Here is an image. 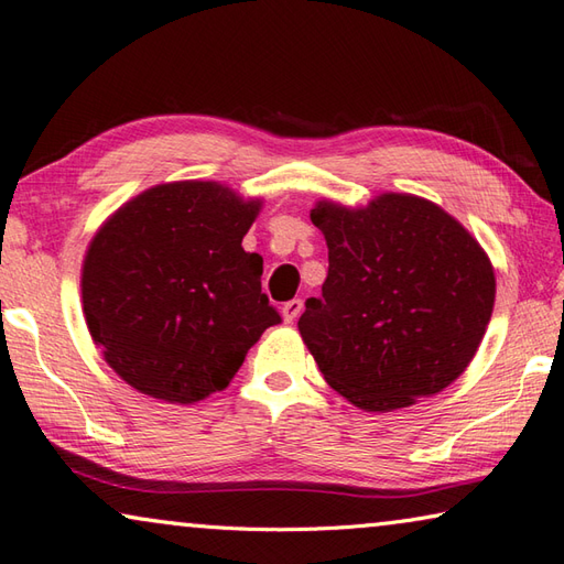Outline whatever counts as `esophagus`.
Wrapping results in <instances>:
<instances>
[{
	"instance_id": "34e87169",
	"label": "esophagus",
	"mask_w": 564,
	"mask_h": 564,
	"mask_svg": "<svg viewBox=\"0 0 564 564\" xmlns=\"http://www.w3.org/2000/svg\"><path fill=\"white\" fill-rule=\"evenodd\" d=\"M301 313H303V301H289L285 303L283 307H281V315H283V322L285 325H291V322H295L297 317H301Z\"/></svg>"
}]
</instances>
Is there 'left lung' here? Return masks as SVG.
<instances>
[{
	"instance_id": "8db88e82",
	"label": "left lung",
	"mask_w": 564,
	"mask_h": 564,
	"mask_svg": "<svg viewBox=\"0 0 564 564\" xmlns=\"http://www.w3.org/2000/svg\"><path fill=\"white\" fill-rule=\"evenodd\" d=\"M327 239L322 297L297 329L329 386L364 412H392L463 376L495 310L480 242L436 203L380 194L310 210Z\"/></svg>"
}]
</instances>
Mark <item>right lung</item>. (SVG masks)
I'll return each mask as SVG.
<instances>
[{"label": "right lung", "mask_w": 564, "mask_h": 564, "mask_svg": "<svg viewBox=\"0 0 564 564\" xmlns=\"http://www.w3.org/2000/svg\"><path fill=\"white\" fill-rule=\"evenodd\" d=\"M261 198L218 182L142 191L106 218L82 263V310L104 361L170 404L220 392L281 317L242 249Z\"/></svg>", "instance_id": "add662e5"}]
</instances>
